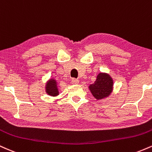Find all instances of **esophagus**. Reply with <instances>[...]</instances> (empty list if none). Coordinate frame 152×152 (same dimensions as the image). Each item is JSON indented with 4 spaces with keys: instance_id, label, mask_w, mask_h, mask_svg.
Listing matches in <instances>:
<instances>
[{
    "instance_id": "esophagus-1",
    "label": "esophagus",
    "mask_w": 152,
    "mask_h": 152,
    "mask_svg": "<svg viewBox=\"0 0 152 152\" xmlns=\"http://www.w3.org/2000/svg\"><path fill=\"white\" fill-rule=\"evenodd\" d=\"M71 83H72V84H78V83H79V81H78V79H76V78H72Z\"/></svg>"
}]
</instances>
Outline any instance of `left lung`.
<instances>
[{
    "label": "left lung",
    "instance_id": "left-lung-1",
    "mask_svg": "<svg viewBox=\"0 0 152 152\" xmlns=\"http://www.w3.org/2000/svg\"><path fill=\"white\" fill-rule=\"evenodd\" d=\"M114 82L111 76L106 73H99L96 80L91 84L89 90L97 100L105 99L112 92Z\"/></svg>",
    "mask_w": 152,
    "mask_h": 152
}]
</instances>
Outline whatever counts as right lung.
<instances>
[{"instance_id":"obj_1","label":"right lung","mask_w":152,"mask_h":152,"mask_svg":"<svg viewBox=\"0 0 152 152\" xmlns=\"http://www.w3.org/2000/svg\"><path fill=\"white\" fill-rule=\"evenodd\" d=\"M46 92L48 95L51 96H56L59 94L57 82L53 78L50 79L46 83Z\"/></svg>"}]
</instances>
